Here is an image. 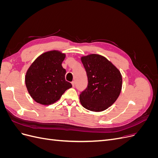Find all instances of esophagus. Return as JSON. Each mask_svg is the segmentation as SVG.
<instances>
[{"mask_svg": "<svg viewBox=\"0 0 158 158\" xmlns=\"http://www.w3.org/2000/svg\"><path fill=\"white\" fill-rule=\"evenodd\" d=\"M72 85H73V87H74V85H75V82H74V81H73V82H72Z\"/></svg>", "mask_w": 158, "mask_h": 158, "instance_id": "1", "label": "esophagus"}]
</instances>
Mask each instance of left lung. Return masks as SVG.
I'll list each match as a JSON object with an SVG mask.
<instances>
[{
  "label": "left lung",
  "mask_w": 158,
  "mask_h": 158,
  "mask_svg": "<svg viewBox=\"0 0 158 158\" xmlns=\"http://www.w3.org/2000/svg\"><path fill=\"white\" fill-rule=\"evenodd\" d=\"M81 60L86 71L88 86L80 95L82 106L92 111L107 109L115 102L122 88V76L104 56L92 54Z\"/></svg>",
  "instance_id": "1"
}]
</instances>
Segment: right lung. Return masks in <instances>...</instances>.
<instances>
[{"label":"right lung","instance_id":"add662e5","mask_svg":"<svg viewBox=\"0 0 158 158\" xmlns=\"http://www.w3.org/2000/svg\"><path fill=\"white\" fill-rule=\"evenodd\" d=\"M65 55L57 51L46 52L28 69L26 85L31 97L42 105L57 102L72 84L66 81V70L62 66Z\"/></svg>","mask_w":158,"mask_h":158}]
</instances>
